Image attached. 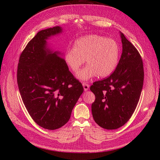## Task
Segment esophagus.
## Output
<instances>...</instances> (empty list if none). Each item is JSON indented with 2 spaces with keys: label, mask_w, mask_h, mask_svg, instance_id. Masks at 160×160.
Wrapping results in <instances>:
<instances>
[{
  "label": "esophagus",
  "mask_w": 160,
  "mask_h": 160,
  "mask_svg": "<svg viewBox=\"0 0 160 160\" xmlns=\"http://www.w3.org/2000/svg\"><path fill=\"white\" fill-rule=\"evenodd\" d=\"M83 89H84V90L86 91H88V89H89V85L87 83H85V82H83Z\"/></svg>",
  "instance_id": "esophagus-1"
}]
</instances>
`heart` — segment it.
<instances>
[{"label": "heart", "instance_id": "heart-1", "mask_svg": "<svg viewBox=\"0 0 160 160\" xmlns=\"http://www.w3.org/2000/svg\"><path fill=\"white\" fill-rule=\"evenodd\" d=\"M119 52V47L115 40L91 35L77 39L73 48L65 51L64 60L73 72L86 61L88 65L77 72V77L81 81H88L97 75L105 77L112 73L118 66Z\"/></svg>", "mask_w": 160, "mask_h": 160}]
</instances>
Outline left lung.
<instances>
[{
  "instance_id": "left-lung-1",
  "label": "left lung",
  "mask_w": 160,
  "mask_h": 160,
  "mask_svg": "<svg viewBox=\"0 0 160 160\" xmlns=\"http://www.w3.org/2000/svg\"><path fill=\"white\" fill-rule=\"evenodd\" d=\"M120 36L122 54L115 70L90 87L95 96L91 105L93 118L106 129L119 128L128 122L137 107L143 84L142 57L122 32Z\"/></svg>"
}]
</instances>
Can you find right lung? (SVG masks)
Returning a JSON list of instances; mask_svg holds the SVG:
<instances>
[{
  "label": "right lung",
  "mask_w": 160,
  "mask_h": 160,
  "mask_svg": "<svg viewBox=\"0 0 160 160\" xmlns=\"http://www.w3.org/2000/svg\"><path fill=\"white\" fill-rule=\"evenodd\" d=\"M61 32L59 26L38 32L22 51L17 68L24 105L34 122L49 130L68 122L83 92V85L69 71L60 52L47 48L48 38Z\"/></svg>",
  "instance_id": "1"
}]
</instances>
